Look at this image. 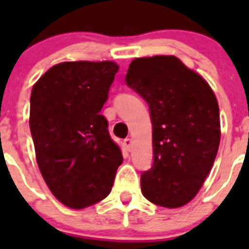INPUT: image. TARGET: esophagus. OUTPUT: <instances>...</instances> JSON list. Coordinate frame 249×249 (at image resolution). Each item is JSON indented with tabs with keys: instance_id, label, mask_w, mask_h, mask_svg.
Returning <instances> with one entry per match:
<instances>
[{
	"instance_id": "obj_1",
	"label": "esophagus",
	"mask_w": 249,
	"mask_h": 249,
	"mask_svg": "<svg viewBox=\"0 0 249 249\" xmlns=\"http://www.w3.org/2000/svg\"><path fill=\"white\" fill-rule=\"evenodd\" d=\"M123 144H124V147H126L127 151H131L132 146H133V141H132L131 138H126V140L123 141Z\"/></svg>"
}]
</instances>
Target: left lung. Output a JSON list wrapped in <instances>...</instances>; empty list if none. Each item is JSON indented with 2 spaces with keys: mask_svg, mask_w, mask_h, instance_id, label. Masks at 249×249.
I'll use <instances>...</instances> for the list:
<instances>
[{
  "mask_svg": "<svg viewBox=\"0 0 249 249\" xmlns=\"http://www.w3.org/2000/svg\"><path fill=\"white\" fill-rule=\"evenodd\" d=\"M126 83L148 103L153 164L141 176L152 203L177 208L206 181L221 140L218 102L203 77L175 56L136 58Z\"/></svg>",
  "mask_w": 249,
  "mask_h": 249,
  "instance_id": "8db88e82",
  "label": "left lung"
}]
</instances>
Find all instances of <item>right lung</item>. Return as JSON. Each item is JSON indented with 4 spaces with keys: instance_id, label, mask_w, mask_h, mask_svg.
Wrapping results in <instances>:
<instances>
[{
    "instance_id": "right-lung-1",
    "label": "right lung",
    "mask_w": 249,
    "mask_h": 249,
    "mask_svg": "<svg viewBox=\"0 0 249 249\" xmlns=\"http://www.w3.org/2000/svg\"><path fill=\"white\" fill-rule=\"evenodd\" d=\"M117 71L111 61L62 62L32 89L30 129L37 164L51 192L70 208L106 198L122 163L101 114Z\"/></svg>"
}]
</instances>
